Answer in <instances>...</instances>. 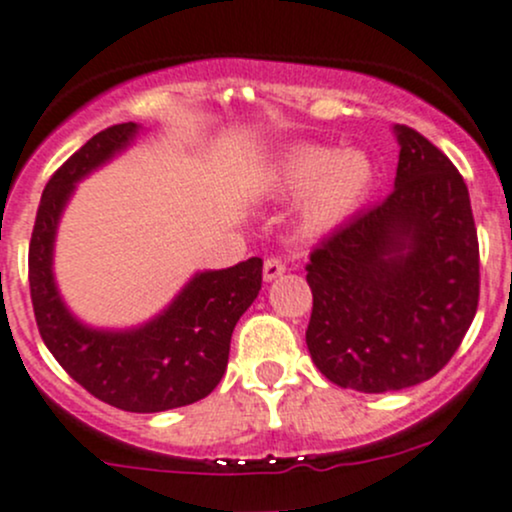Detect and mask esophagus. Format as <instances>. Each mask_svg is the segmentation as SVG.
Returning a JSON list of instances; mask_svg holds the SVG:
<instances>
[{"label": "esophagus", "mask_w": 512, "mask_h": 512, "mask_svg": "<svg viewBox=\"0 0 512 512\" xmlns=\"http://www.w3.org/2000/svg\"><path fill=\"white\" fill-rule=\"evenodd\" d=\"M283 273H285V263L280 261V258H268V261L263 263V280H266V283H271V280L283 276Z\"/></svg>", "instance_id": "1"}]
</instances>
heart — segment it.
Wrapping results in <instances>:
<instances>
[{"label":"heart","mask_w":512,"mask_h":512,"mask_svg":"<svg viewBox=\"0 0 512 512\" xmlns=\"http://www.w3.org/2000/svg\"><path fill=\"white\" fill-rule=\"evenodd\" d=\"M376 166L359 148L337 151L324 144L285 148L266 173V188L276 197H300L298 227L320 236L342 227L371 195Z\"/></svg>","instance_id":"obj_1"}]
</instances>
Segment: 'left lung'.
<instances>
[{
	"label": "left lung",
	"instance_id": "8db88e82",
	"mask_svg": "<svg viewBox=\"0 0 512 512\" xmlns=\"http://www.w3.org/2000/svg\"><path fill=\"white\" fill-rule=\"evenodd\" d=\"M395 190L324 239L307 263V349L322 376L388 393L442 371L478 305L469 188L422 134L393 126Z\"/></svg>",
	"mask_w": 512,
	"mask_h": 512
}]
</instances>
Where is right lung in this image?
<instances>
[{
    "label": "right lung",
    "mask_w": 512,
    "mask_h": 512,
    "mask_svg": "<svg viewBox=\"0 0 512 512\" xmlns=\"http://www.w3.org/2000/svg\"><path fill=\"white\" fill-rule=\"evenodd\" d=\"M141 126H109L48 180L29 246V285L43 344L70 378L126 412H163L197 403L222 381L232 332L261 290L258 256L222 271H200L163 312L139 327L100 329L68 310L53 276V249L75 185L134 144Z\"/></svg>",
    "instance_id": "obj_1"
}]
</instances>
